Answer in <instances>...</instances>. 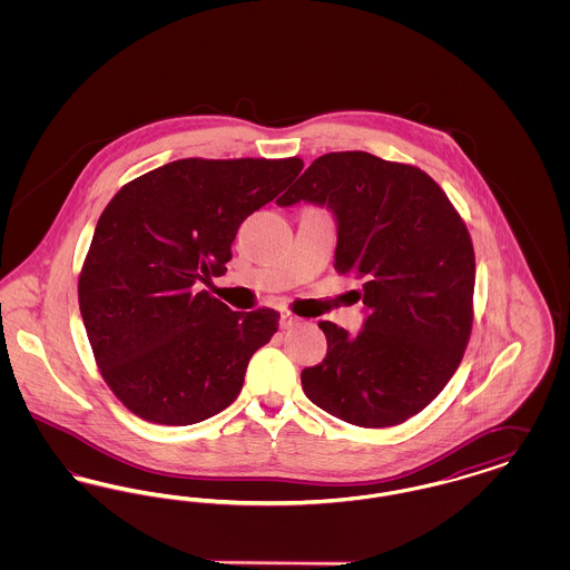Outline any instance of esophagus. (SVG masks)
<instances>
[{"mask_svg":"<svg viewBox=\"0 0 570 570\" xmlns=\"http://www.w3.org/2000/svg\"><path fill=\"white\" fill-rule=\"evenodd\" d=\"M297 325V316L291 314V312H282L279 314V326L282 328H291V326Z\"/></svg>","mask_w":570,"mask_h":570,"instance_id":"esophagus-1","label":"esophagus"}]
</instances>
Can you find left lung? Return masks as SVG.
Listing matches in <instances>:
<instances>
[{"mask_svg":"<svg viewBox=\"0 0 570 570\" xmlns=\"http://www.w3.org/2000/svg\"><path fill=\"white\" fill-rule=\"evenodd\" d=\"M326 207L337 224L335 272L363 291L356 335L321 323L323 363L305 367V395L358 428L400 425L455 374L472 328L474 249L460 214L416 166L365 151L326 154L277 198Z\"/></svg>","mask_w":570,"mask_h":570,"instance_id":"obj_1","label":"left lung"}]
</instances>
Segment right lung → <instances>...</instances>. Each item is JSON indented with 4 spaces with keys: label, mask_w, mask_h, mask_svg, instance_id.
<instances>
[{
    "label": "right lung",
    "mask_w": 570,
    "mask_h": 570,
    "mask_svg": "<svg viewBox=\"0 0 570 570\" xmlns=\"http://www.w3.org/2000/svg\"><path fill=\"white\" fill-rule=\"evenodd\" d=\"M301 168L298 158H186L112 196L82 265L79 307L102 379L136 416L191 425L237 400L279 314L233 312L198 284L226 272L242 222Z\"/></svg>",
    "instance_id": "1"
}]
</instances>
